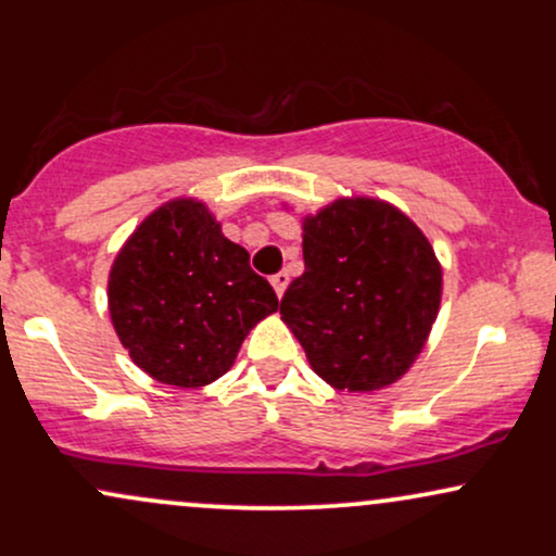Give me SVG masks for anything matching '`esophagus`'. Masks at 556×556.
Listing matches in <instances>:
<instances>
[{
	"label": "esophagus",
	"instance_id": "1",
	"mask_svg": "<svg viewBox=\"0 0 556 556\" xmlns=\"http://www.w3.org/2000/svg\"><path fill=\"white\" fill-rule=\"evenodd\" d=\"M287 285H290V274H287V271H279V274H274V277H271V287H274V292H277L279 298L285 295Z\"/></svg>",
	"mask_w": 556,
	"mask_h": 556
}]
</instances>
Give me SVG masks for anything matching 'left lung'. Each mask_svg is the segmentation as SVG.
Returning <instances> with one entry per match:
<instances>
[{"instance_id": "8db88e82", "label": "left lung", "mask_w": 556, "mask_h": 556, "mask_svg": "<svg viewBox=\"0 0 556 556\" xmlns=\"http://www.w3.org/2000/svg\"><path fill=\"white\" fill-rule=\"evenodd\" d=\"M305 271L279 314L334 389L374 392L424 350L442 300L431 242L392 203L340 198L303 219Z\"/></svg>"}]
</instances>
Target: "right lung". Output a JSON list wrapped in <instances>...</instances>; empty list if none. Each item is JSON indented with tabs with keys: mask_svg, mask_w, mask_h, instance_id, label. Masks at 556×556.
<instances>
[{
	"mask_svg": "<svg viewBox=\"0 0 556 556\" xmlns=\"http://www.w3.org/2000/svg\"><path fill=\"white\" fill-rule=\"evenodd\" d=\"M279 308L248 251L206 203L175 198L140 222L110 271V314L132 363L172 387H206Z\"/></svg>",
	"mask_w": 556,
	"mask_h": 556,
	"instance_id": "add662e5",
	"label": "right lung"
}]
</instances>
